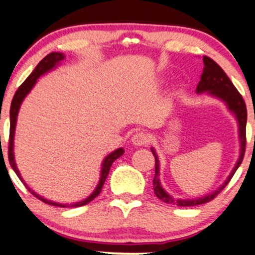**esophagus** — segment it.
Listing matches in <instances>:
<instances>
[{"label":"esophagus","instance_id":"1","mask_svg":"<svg viewBox=\"0 0 255 255\" xmlns=\"http://www.w3.org/2000/svg\"><path fill=\"white\" fill-rule=\"evenodd\" d=\"M149 142V136L144 131H137L131 136V143L135 146H144Z\"/></svg>","mask_w":255,"mask_h":255}]
</instances>
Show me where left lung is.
Instances as JSON below:
<instances>
[{
    "instance_id": "8db88e82",
    "label": "left lung",
    "mask_w": 255,
    "mask_h": 255,
    "mask_svg": "<svg viewBox=\"0 0 255 255\" xmlns=\"http://www.w3.org/2000/svg\"><path fill=\"white\" fill-rule=\"evenodd\" d=\"M204 70H202L201 77H200V82L196 87V94H204L207 93L209 96L220 100L226 105L228 111L234 115L235 120L238 122V130H239V142H240V154L239 159L235 163L234 168L232 169L230 175L225 180V182L219 187L217 191L209 193L207 195L199 196L194 199H176L173 198L172 195L168 194L165 191L160 182V161L157 156L156 150L153 147H150V150L153 151V155L155 157V176L153 179L154 193L160 200L169 205H176L180 207H187V206H198L206 204V202L213 200L219 193H220L227 183L231 181L232 176L239 168L244 159L245 147H246V122H247V109L246 105L243 96L238 92L233 83L230 80V77L226 75V73L222 70V68L217 62L209 59L207 56H204Z\"/></svg>"
}]
</instances>
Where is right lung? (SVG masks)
Listing matches in <instances>:
<instances>
[{
	"label": "right lung",
	"mask_w": 255,
	"mask_h": 255,
	"mask_svg": "<svg viewBox=\"0 0 255 255\" xmlns=\"http://www.w3.org/2000/svg\"><path fill=\"white\" fill-rule=\"evenodd\" d=\"M64 57H66V56H64L62 53H56V51L48 54V55L44 57L43 60H41V62L38 63L36 67H35V69L33 70V72H31L30 75L27 77V80H25V81L20 86V88L16 90L14 98H12L11 106H10V135H9V150H8V155H9V162H10L11 168L14 169V172L16 173V175H17L18 178H20L21 181L23 182V185L27 187L28 191L30 192L33 195L36 196L37 199H40L41 201L46 202V204H48V205L57 206V207H80V206L87 205V204H88V202L92 201V200H94L96 196L100 194V192H101L102 187H104V183L106 181V179H107L109 169H111L113 162H114V161L117 160V159H119V157H120L122 154L125 153L124 148H118V149L113 150L112 153H109L108 155L105 157L104 161H102L101 172H100V180H99L98 185H96L94 191H93L92 194L87 196L86 199L81 200V201L73 202V204H59V202H54V201H51V200L44 199L43 196H41L40 194H37V193H35L33 189H31L30 187H29L27 183H25L23 178H22V176H21L20 170H18L17 166H16L15 155H14V138H15L16 122H17V115H18V112H20L22 102H23V100L25 99V96H27L29 93H30V90L34 88V86L36 85L38 77L42 76V75H44V74H46V73L51 72V70H53V69H55L57 66H60L61 61H63Z\"/></svg>",
	"instance_id": "obj_1"
}]
</instances>
